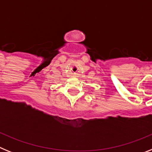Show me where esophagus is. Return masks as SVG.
<instances>
[{
	"label": "esophagus",
	"instance_id": "34e87169",
	"mask_svg": "<svg viewBox=\"0 0 152 152\" xmlns=\"http://www.w3.org/2000/svg\"><path fill=\"white\" fill-rule=\"evenodd\" d=\"M75 76H76V74H75Z\"/></svg>",
	"mask_w": 152,
	"mask_h": 152
}]
</instances>
